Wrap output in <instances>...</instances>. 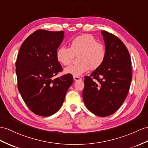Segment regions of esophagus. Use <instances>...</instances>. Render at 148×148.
Instances as JSON below:
<instances>
[{
    "label": "esophagus",
    "instance_id": "34e87169",
    "mask_svg": "<svg viewBox=\"0 0 148 148\" xmlns=\"http://www.w3.org/2000/svg\"><path fill=\"white\" fill-rule=\"evenodd\" d=\"M73 79L75 81H78V80H81L82 78L79 77H76V76H73Z\"/></svg>",
    "mask_w": 148,
    "mask_h": 148
}]
</instances>
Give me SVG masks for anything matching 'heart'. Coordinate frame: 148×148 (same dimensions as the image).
Returning <instances> with one entry per match:
<instances>
[{
  "mask_svg": "<svg viewBox=\"0 0 148 148\" xmlns=\"http://www.w3.org/2000/svg\"><path fill=\"white\" fill-rule=\"evenodd\" d=\"M80 62L64 69V73L79 77L88 70H94L102 66L106 59V51L102 43L89 34H83L72 39L70 48L61 46L56 52V60L61 64L67 66L72 62L75 55H78Z\"/></svg>",
  "mask_w": 148,
  "mask_h": 148,
  "instance_id": "b5f03b06",
  "label": "heart"
}]
</instances>
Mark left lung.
<instances>
[{"label": "left lung", "mask_w": 148, "mask_h": 148, "mask_svg": "<svg viewBox=\"0 0 148 148\" xmlns=\"http://www.w3.org/2000/svg\"><path fill=\"white\" fill-rule=\"evenodd\" d=\"M101 33L105 42L106 59L90 76L85 77L82 96L91 112L106 117L119 109L127 97L132 68L130 55L123 42L107 31H102Z\"/></svg>", "instance_id": "obj_1"}]
</instances>
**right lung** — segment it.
Masks as SVG:
<instances>
[{"label": "right lung", "instance_id": "right-lung-1", "mask_svg": "<svg viewBox=\"0 0 148 148\" xmlns=\"http://www.w3.org/2000/svg\"><path fill=\"white\" fill-rule=\"evenodd\" d=\"M64 31L39 29L21 45L16 62L18 90L32 112L48 117L62 106L73 82L71 74L53 77L63 68L56 57L63 40Z\"/></svg>", "mask_w": 148, "mask_h": 148}]
</instances>
